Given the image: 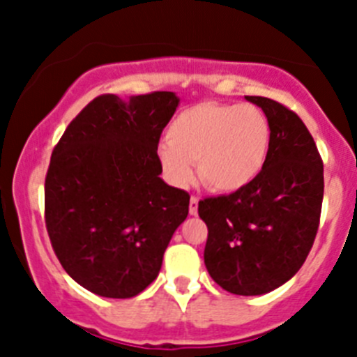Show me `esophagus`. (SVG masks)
<instances>
[{"label":"esophagus","mask_w":357,"mask_h":357,"mask_svg":"<svg viewBox=\"0 0 357 357\" xmlns=\"http://www.w3.org/2000/svg\"><path fill=\"white\" fill-rule=\"evenodd\" d=\"M189 213L193 214H198V198L197 197H191V200H189Z\"/></svg>","instance_id":"1"}]
</instances>
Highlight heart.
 <instances>
[{
	"instance_id": "b5f03b06",
	"label": "heart",
	"mask_w": 357,
	"mask_h": 357,
	"mask_svg": "<svg viewBox=\"0 0 357 357\" xmlns=\"http://www.w3.org/2000/svg\"><path fill=\"white\" fill-rule=\"evenodd\" d=\"M272 148V125L255 105L206 102L182 110L159 146L162 172L172 184L200 181L218 193H236L257 181Z\"/></svg>"
}]
</instances>
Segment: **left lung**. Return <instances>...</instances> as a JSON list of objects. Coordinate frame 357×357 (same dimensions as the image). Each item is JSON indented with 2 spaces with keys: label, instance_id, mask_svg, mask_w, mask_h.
I'll return each mask as SVG.
<instances>
[{
  "label": "left lung",
  "instance_id": "1",
  "mask_svg": "<svg viewBox=\"0 0 357 357\" xmlns=\"http://www.w3.org/2000/svg\"><path fill=\"white\" fill-rule=\"evenodd\" d=\"M272 125L266 166L248 188L206 198L198 214L209 229L204 263L234 295H264L288 282L313 247L324 200V164L293 112L263 96H245Z\"/></svg>",
  "mask_w": 357,
  "mask_h": 357
}]
</instances>
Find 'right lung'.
Instances as JSON below:
<instances>
[{
    "mask_svg": "<svg viewBox=\"0 0 357 357\" xmlns=\"http://www.w3.org/2000/svg\"><path fill=\"white\" fill-rule=\"evenodd\" d=\"M181 98L157 91L94 98L50 160L44 207L52 247L91 293L130 298L159 275L189 195L160 178L157 144Z\"/></svg>",
    "mask_w": 357,
    "mask_h": 357,
    "instance_id": "right-lung-1",
    "label": "right lung"
}]
</instances>
